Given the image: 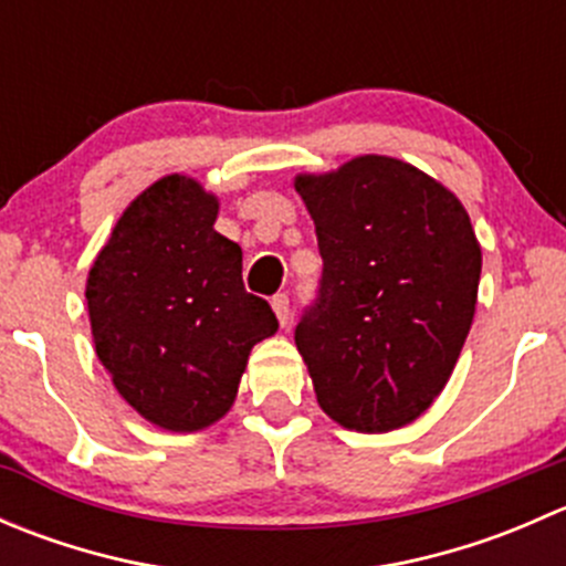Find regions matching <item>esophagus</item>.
Returning a JSON list of instances; mask_svg holds the SVG:
<instances>
[{"instance_id":"esophagus-1","label":"esophagus","mask_w":566,"mask_h":566,"mask_svg":"<svg viewBox=\"0 0 566 566\" xmlns=\"http://www.w3.org/2000/svg\"><path fill=\"white\" fill-rule=\"evenodd\" d=\"M271 306H273V312H276L279 323L287 325V319H290V295L287 293H276L271 298Z\"/></svg>"}]
</instances>
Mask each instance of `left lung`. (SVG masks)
Listing matches in <instances>:
<instances>
[{
    "mask_svg": "<svg viewBox=\"0 0 566 566\" xmlns=\"http://www.w3.org/2000/svg\"><path fill=\"white\" fill-rule=\"evenodd\" d=\"M323 256L295 325L317 402L358 432L419 419L443 391L471 331L482 249L452 191L410 164L353 158L301 175Z\"/></svg>",
    "mask_w": 566,
    "mask_h": 566,
    "instance_id": "1",
    "label": "left lung"
}]
</instances>
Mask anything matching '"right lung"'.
I'll return each mask as SVG.
<instances>
[{
	"label": "right lung",
	"mask_w": 566,
	"mask_h": 566,
	"mask_svg": "<svg viewBox=\"0 0 566 566\" xmlns=\"http://www.w3.org/2000/svg\"><path fill=\"white\" fill-rule=\"evenodd\" d=\"M219 202L169 175L128 205L90 268L95 353L147 421L193 432L230 410L271 304L243 287V251L213 230Z\"/></svg>",
	"instance_id": "1"
}]
</instances>
